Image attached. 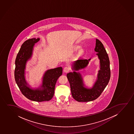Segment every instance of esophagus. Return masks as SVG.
I'll list each match as a JSON object with an SVG mask.
<instances>
[{
	"label": "esophagus",
	"instance_id": "1",
	"mask_svg": "<svg viewBox=\"0 0 134 134\" xmlns=\"http://www.w3.org/2000/svg\"><path fill=\"white\" fill-rule=\"evenodd\" d=\"M70 68H69V67H65L64 68L63 71H64V73H67V72H68L70 71Z\"/></svg>",
	"mask_w": 134,
	"mask_h": 134
}]
</instances>
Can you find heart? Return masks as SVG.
Wrapping results in <instances>:
<instances>
[{"label": "heart", "mask_w": 134, "mask_h": 134, "mask_svg": "<svg viewBox=\"0 0 134 134\" xmlns=\"http://www.w3.org/2000/svg\"><path fill=\"white\" fill-rule=\"evenodd\" d=\"M78 48H76V49H78ZM81 53H82V51H81Z\"/></svg>", "instance_id": "heart-1"}]
</instances>
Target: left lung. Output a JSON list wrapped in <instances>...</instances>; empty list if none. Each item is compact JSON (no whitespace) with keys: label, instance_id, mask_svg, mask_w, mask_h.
Here are the masks:
<instances>
[{"label":"left lung","instance_id":"1","mask_svg":"<svg viewBox=\"0 0 134 134\" xmlns=\"http://www.w3.org/2000/svg\"><path fill=\"white\" fill-rule=\"evenodd\" d=\"M95 51L97 52L100 63V70L98 71L97 80L92 88L87 89L84 87L82 78L80 74L73 72L67 74L69 81L72 96L76 101L87 102L97 98L108 84L111 76L110 61L108 54L100 41L96 39ZM91 59H79L75 61L73 69L75 70L84 68Z\"/></svg>","mask_w":134,"mask_h":134}]
</instances>
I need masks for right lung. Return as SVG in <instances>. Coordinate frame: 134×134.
I'll return each instance as SVG.
<instances>
[{
	"label": "right lung",
	"mask_w": 134,
	"mask_h": 134,
	"mask_svg": "<svg viewBox=\"0 0 134 134\" xmlns=\"http://www.w3.org/2000/svg\"><path fill=\"white\" fill-rule=\"evenodd\" d=\"M39 38H32L26 41L21 46L15 61V82L22 94L28 99L41 102L49 101L53 97L57 80L62 75L63 69L58 67L47 70L43 77L42 88L33 90L27 86L24 77L26 63L31 57L33 46Z\"/></svg>",
	"instance_id": "obj_1"
}]
</instances>
